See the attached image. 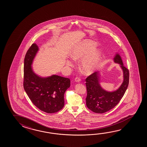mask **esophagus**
<instances>
[{"instance_id": "obj_1", "label": "esophagus", "mask_w": 147, "mask_h": 147, "mask_svg": "<svg viewBox=\"0 0 147 147\" xmlns=\"http://www.w3.org/2000/svg\"><path fill=\"white\" fill-rule=\"evenodd\" d=\"M81 81V80L80 77H76L75 79V82H80Z\"/></svg>"}]
</instances>
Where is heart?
<instances>
[{
	"label": "heart",
	"instance_id": "1",
	"mask_svg": "<svg viewBox=\"0 0 147 147\" xmlns=\"http://www.w3.org/2000/svg\"><path fill=\"white\" fill-rule=\"evenodd\" d=\"M97 44L90 40H85L77 43L70 53V57L75 60H81L80 67L87 74H91L98 69L102 58L101 51L96 48ZM66 65L69 67L73 65L72 61L67 59Z\"/></svg>",
	"mask_w": 147,
	"mask_h": 147
}]
</instances>
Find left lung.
<instances>
[{
  "label": "left lung",
  "instance_id": "1",
  "mask_svg": "<svg viewBox=\"0 0 147 147\" xmlns=\"http://www.w3.org/2000/svg\"><path fill=\"white\" fill-rule=\"evenodd\" d=\"M113 60L114 63L120 65L123 72V83L117 90L108 91L101 87L100 72L93 73L86 80L87 91L86 105L94 113H105L114 108L122 98L128 87L129 72L123 65L122 59L118 53H116Z\"/></svg>",
  "mask_w": 147,
  "mask_h": 147
}]
</instances>
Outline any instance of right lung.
Segmentation results:
<instances>
[{
    "mask_svg": "<svg viewBox=\"0 0 147 147\" xmlns=\"http://www.w3.org/2000/svg\"><path fill=\"white\" fill-rule=\"evenodd\" d=\"M38 51V46L33 43L26 54L24 88L37 108L46 113H56L64 106V94L70 87V80L57 75L41 77L36 74L32 64Z\"/></svg>",
    "mask_w": 147,
    "mask_h": 147,
    "instance_id": "right-lung-1",
    "label": "right lung"
}]
</instances>
